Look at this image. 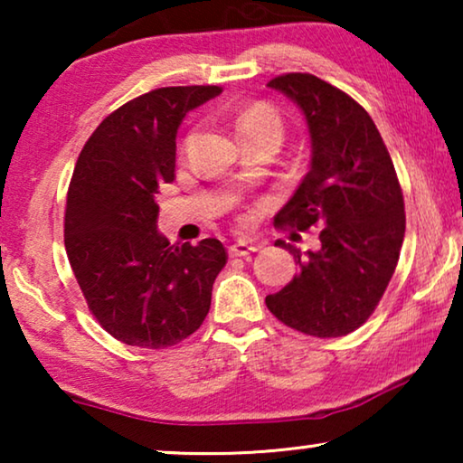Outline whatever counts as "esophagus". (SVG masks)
Instances as JSON below:
<instances>
[{
  "label": "esophagus",
  "mask_w": 463,
  "mask_h": 463,
  "mask_svg": "<svg viewBox=\"0 0 463 463\" xmlns=\"http://www.w3.org/2000/svg\"><path fill=\"white\" fill-rule=\"evenodd\" d=\"M257 250V244L252 242H246V240H238V242H233L230 246V255L232 257H246L250 255V252Z\"/></svg>",
  "instance_id": "1"
}]
</instances>
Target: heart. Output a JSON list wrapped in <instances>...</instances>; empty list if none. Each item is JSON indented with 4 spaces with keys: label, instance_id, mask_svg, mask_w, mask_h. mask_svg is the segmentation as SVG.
<instances>
[{
    "label": "heart",
    "instance_id": "heart-1",
    "mask_svg": "<svg viewBox=\"0 0 463 463\" xmlns=\"http://www.w3.org/2000/svg\"><path fill=\"white\" fill-rule=\"evenodd\" d=\"M233 126H236V135L240 137V141L255 137H271L280 141L284 132L280 113L268 103L244 105L236 113V118H233Z\"/></svg>",
    "mask_w": 463,
    "mask_h": 463
}]
</instances>
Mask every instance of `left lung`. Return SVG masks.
Here are the masks:
<instances>
[{
  "label": "left lung",
  "instance_id": "obj_1",
  "mask_svg": "<svg viewBox=\"0 0 463 463\" xmlns=\"http://www.w3.org/2000/svg\"><path fill=\"white\" fill-rule=\"evenodd\" d=\"M268 86L299 107L312 147L307 175L276 223L322 230L318 250L293 249L301 269L265 303L295 331L341 337L366 322L396 269L404 238L401 185L375 122L345 92L309 73L280 75Z\"/></svg>",
  "mask_w": 463,
  "mask_h": 463
}]
</instances>
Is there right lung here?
Segmentation results:
<instances>
[{
    "mask_svg": "<svg viewBox=\"0 0 463 463\" xmlns=\"http://www.w3.org/2000/svg\"><path fill=\"white\" fill-rule=\"evenodd\" d=\"M219 86L157 88L107 116L81 149L65 211V249L88 307L126 345L160 350L195 333L225 265L217 238L170 246L157 187L175 179L176 132Z\"/></svg>",
    "mask_w": 463,
    "mask_h": 463,
    "instance_id": "right-lung-1",
    "label": "right lung"
}]
</instances>
